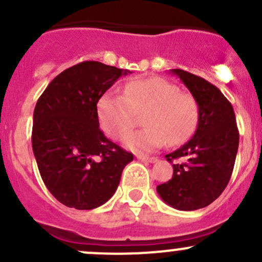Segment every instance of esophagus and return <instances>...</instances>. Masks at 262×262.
<instances>
[{
    "instance_id": "34e87169",
    "label": "esophagus",
    "mask_w": 262,
    "mask_h": 262,
    "mask_svg": "<svg viewBox=\"0 0 262 262\" xmlns=\"http://www.w3.org/2000/svg\"><path fill=\"white\" fill-rule=\"evenodd\" d=\"M137 158H138L139 161H143V162H149V163L157 162V158L156 157H147V156L144 155H137Z\"/></svg>"
}]
</instances>
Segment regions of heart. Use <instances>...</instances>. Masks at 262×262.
Returning a JSON list of instances; mask_svg holds the SVG:
<instances>
[{
    "instance_id": "1",
    "label": "heart",
    "mask_w": 262,
    "mask_h": 262,
    "mask_svg": "<svg viewBox=\"0 0 262 262\" xmlns=\"http://www.w3.org/2000/svg\"><path fill=\"white\" fill-rule=\"evenodd\" d=\"M146 128L124 138L126 148L149 153L168 142L180 146L191 138L199 124V106L191 95L160 77L129 82L124 96L106 92L97 101L101 128L112 138L125 136L143 115Z\"/></svg>"
}]
</instances>
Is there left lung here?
Masks as SVG:
<instances>
[{
	"instance_id": "8db88e82",
	"label": "left lung",
	"mask_w": 262,
	"mask_h": 262,
	"mask_svg": "<svg viewBox=\"0 0 262 262\" xmlns=\"http://www.w3.org/2000/svg\"><path fill=\"white\" fill-rule=\"evenodd\" d=\"M199 106V124L187 143L166 156L173 165L172 179L157 186L161 199L179 210H196L213 203L231 179L239 134L231 102L214 84L182 70H171Z\"/></svg>"
}]
</instances>
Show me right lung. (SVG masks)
Returning a JSON list of instances; mask_svg holds the SVG:
<instances>
[{"instance_id":"add662e5","label":"right lung","mask_w":262,"mask_h":262,"mask_svg":"<svg viewBox=\"0 0 262 262\" xmlns=\"http://www.w3.org/2000/svg\"><path fill=\"white\" fill-rule=\"evenodd\" d=\"M128 70L87 60L57 76L39 97L31 144L50 194L68 208L90 210L114 195L133 155L99 128L97 101Z\"/></svg>"}]
</instances>
